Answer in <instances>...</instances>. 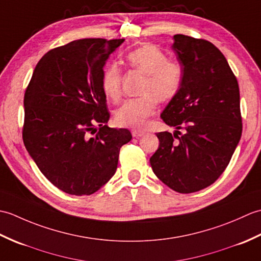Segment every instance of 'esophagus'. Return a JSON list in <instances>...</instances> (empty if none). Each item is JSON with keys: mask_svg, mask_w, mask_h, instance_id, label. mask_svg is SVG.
Here are the masks:
<instances>
[{"mask_svg": "<svg viewBox=\"0 0 261 261\" xmlns=\"http://www.w3.org/2000/svg\"><path fill=\"white\" fill-rule=\"evenodd\" d=\"M142 136H145V132H143V131H138V130L132 131V137H134V138H139V137H142Z\"/></svg>", "mask_w": 261, "mask_h": 261, "instance_id": "34e87169", "label": "esophagus"}]
</instances>
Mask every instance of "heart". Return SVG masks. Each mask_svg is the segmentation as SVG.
I'll list each match as a JSON object with an SVG mask.
<instances>
[{
	"label": "heart",
	"mask_w": 261,
	"mask_h": 261,
	"mask_svg": "<svg viewBox=\"0 0 261 261\" xmlns=\"http://www.w3.org/2000/svg\"><path fill=\"white\" fill-rule=\"evenodd\" d=\"M125 62L130 67L146 75L141 94L138 98L127 99L116 111V124L135 130L145 129L148 119L153 114L157 99L166 102L178 92L182 70L175 60H168L166 55L156 46L147 43L125 55ZM102 88L111 99H118L121 95V73L119 68L111 65L105 68L102 76Z\"/></svg>",
	"instance_id": "heart-1"
}]
</instances>
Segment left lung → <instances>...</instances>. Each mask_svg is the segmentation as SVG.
<instances>
[{
    "label": "left lung",
    "instance_id": "1",
    "mask_svg": "<svg viewBox=\"0 0 261 261\" xmlns=\"http://www.w3.org/2000/svg\"><path fill=\"white\" fill-rule=\"evenodd\" d=\"M171 49L182 70L181 84L160 116L176 131L157 134L159 147L150 165L171 190L194 193L219 178L240 141L239 85L210 41L175 35ZM180 128L185 135L178 137Z\"/></svg>",
    "mask_w": 261,
    "mask_h": 261
}]
</instances>
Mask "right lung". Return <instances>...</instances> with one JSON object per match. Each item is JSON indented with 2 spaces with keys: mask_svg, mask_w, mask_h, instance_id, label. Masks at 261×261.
Wrapping results in <instances>:
<instances>
[{
  "mask_svg": "<svg viewBox=\"0 0 261 261\" xmlns=\"http://www.w3.org/2000/svg\"><path fill=\"white\" fill-rule=\"evenodd\" d=\"M123 41L81 39L53 49L39 60L25 91L24 146L46 178L71 195H91L107 184L120 148L132 139L127 129L107 125L102 88L105 63Z\"/></svg>",
  "mask_w": 261,
  "mask_h": 261,
  "instance_id": "1",
  "label": "right lung"
}]
</instances>
